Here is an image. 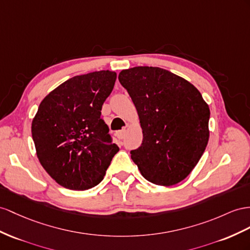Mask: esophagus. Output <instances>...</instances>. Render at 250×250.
Wrapping results in <instances>:
<instances>
[{"label":"esophagus","mask_w":250,"mask_h":250,"mask_svg":"<svg viewBox=\"0 0 250 250\" xmlns=\"http://www.w3.org/2000/svg\"><path fill=\"white\" fill-rule=\"evenodd\" d=\"M125 134H126V130H125V129H123L121 131H118V132H117V137H118L119 139H124L125 136Z\"/></svg>","instance_id":"esophagus-1"}]
</instances>
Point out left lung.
Here are the masks:
<instances>
[{"instance_id": "left-lung-1", "label": "left lung", "mask_w": 250, "mask_h": 250, "mask_svg": "<svg viewBox=\"0 0 250 250\" xmlns=\"http://www.w3.org/2000/svg\"><path fill=\"white\" fill-rule=\"evenodd\" d=\"M121 83L135 105L143 144L131 151L140 173L155 185L185 180L206 149L209 106L190 82L167 69L136 66L121 70Z\"/></svg>"}]
</instances>
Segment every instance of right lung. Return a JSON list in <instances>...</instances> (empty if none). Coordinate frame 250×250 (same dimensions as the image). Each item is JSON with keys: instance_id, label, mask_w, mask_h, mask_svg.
<instances>
[{"instance_id": "1", "label": "right lung", "mask_w": 250, "mask_h": 250, "mask_svg": "<svg viewBox=\"0 0 250 250\" xmlns=\"http://www.w3.org/2000/svg\"><path fill=\"white\" fill-rule=\"evenodd\" d=\"M116 77L111 70L75 76L50 92L38 108L31 124L37 156L64 188L95 187L119 151L100 117Z\"/></svg>"}]
</instances>
